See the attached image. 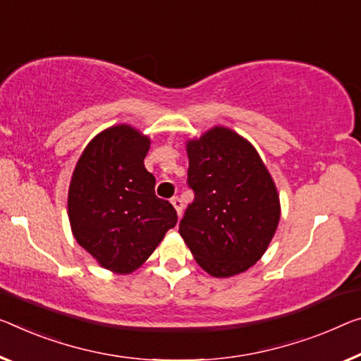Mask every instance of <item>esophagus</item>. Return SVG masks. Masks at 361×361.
<instances>
[{"label": "esophagus", "mask_w": 361, "mask_h": 361, "mask_svg": "<svg viewBox=\"0 0 361 361\" xmlns=\"http://www.w3.org/2000/svg\"><path fill=\"white\" fill-rule=\"evenodd\" d=\"M171 203H173V207L176 208V212H177V214H182V208H184V203H182V200L179 198V197H173L171 198Z\"/></svg>", "instance_id": "esophagus-1"}]
</instances>
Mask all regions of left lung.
I'll list each match as a JSON object with an SVG mask.
<instances>
[{
	"label": "left lung",
	"instance_id": "left-lung-1",
	"mask_svg": "<svg viewBox=\"0 0 361 361\" xmlns=\"http://www.w3.org/2000/svg\"><path fill=\"white\" fill-rule=\"evenodd\" d=\"M187 185L195 193L179 232L214 277L243 273L262 258L279 224V197L245 138L214 127L187 143Z\"/></svg>",
	"mask_w": 361,
	"mask_h": 361
}]
</instances>
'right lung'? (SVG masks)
<instances>
[{"instance_id": "1", "label": "right lung", "mask_w": 361, "mask_h": 361, "mask_svg": "<svg viewBox=\"0 0 361 361\" xmlns=\"http://www.w3.org/2000/svg\"><path fill=\"white\" fill-rule=\"evenodd\" d=\"M149 138L114 126L88 143L69 187V221L80 247L103 268L127 274L154 252L177 223L173 204L154 193L143 164Z\"/></svg>"}]
</instances>
